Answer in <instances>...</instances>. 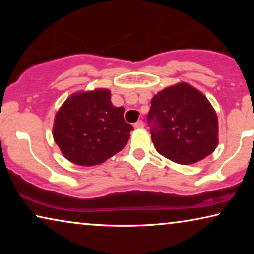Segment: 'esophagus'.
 Returning <instances> with one entry per match:
<instances>
[{
	"mask_svg": "<svg viewBox=\"0 0 254 254\" xmlns=\"http://www.w3.org/2000/svg\"><path fill=\"white\" fill-rule=\"evenodd\" d=\"M134 127H135V128H143V127H144L143 121H142V120H138V121H136V123L134 124Z\"/></svg>",
	"mask_w": 254,
	"mask_h": 254,
	"instance_id": "esophagus-1",
	"label": "esophagus"
}]
</instances>
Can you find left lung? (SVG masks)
<instances>
[{"label":"left lung","instance_id":"8db88e82","mask_svg":"<svg viewBox=\"0 0 254 254\" xmlns=\"http://www.w3.org/2000/svg\"><path fill=\"white\" fill-rule=\"evenodd\" d=\"M149 123L158 154L189 165L206 158L218 144V119L207 97L189 83L180 82L156 93Z\"/></svg>","mask_w":254,"mask_h":254}]
</instances>
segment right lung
Masks as SVG:
<instances>
[{
    "instance_id": "right-lung-1",
    "label": "right lung",
    "mask_w": 254,
    "mask_h": 254,
    "mask_svg": "<svg viewBox=\"0 0 254 254\" xmlns=\"http://www.w3.org/2000/svg\"><path fill=\"white\" fill-rule=\"evenodd\" d=\"M125 109L111 102L109 89L97 88L69 96L55 114L53 138L69 162L102 164L127 144L133 130Z\"/></svg>"
}]
</instances>
